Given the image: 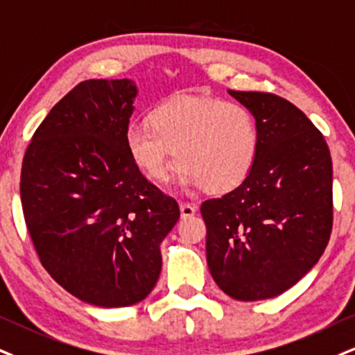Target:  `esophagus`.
<instances>
[{
    "label": "esophagus",
    "instance_id": "obj_1",
    "mask_svg": "<svg viewBox=\"0 0 355 355\" xmlns=\"http://www.w3.org/2000/svg\"><path fill=\"white\" fill-rule=\"evenodd\" d=\"M179 207H181V217L182 218L192 217L196 214V211H198V209H196V205H192L189 202H182L181 205H179Z\"/></svg>",
    "mask_w": 355,
    "mask_h": 355
}]
</instances>
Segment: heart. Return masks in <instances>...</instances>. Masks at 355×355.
<instances>
[{"mask_svg":"<svg viewBox=\"0 0 355 355\" xmlns=\"http://www.w3.org/2000/svg\"><path fill=\"white\" fill-rule=\"evenodd\" d=\"M125 146L151 181H168L178 161L184 184L222 194L250 174L260 133L253 113L242 103L178 95L157 105L150 123L131 121Z\"/></svg>","mask_w":355,"mask_h":355,"instance_id":"heart-1","label":"heart"}]
</instances>
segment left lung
Masks as SVG:
<instances>
[{
	"label": "left lung",
	"mask_w": 355,
	"mask_h": 355,
	"mask_svg": "<svg viewBox=\"0 0 355 355\" xmlns=\"http://www.w3.org/2000/svg\"><path fill=\"white\" fill-rule=\"evenodd\" d=\"M260 133L245 181L207 199L205 252L214 282L239 301L273 298L318 263L332 230V161L322 133L300 108L268 92L229 90Z\"/></svg>",
	"instance_id": "obj_1"
}]
</instances>
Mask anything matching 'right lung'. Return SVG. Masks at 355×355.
<instances>
[{
    "label": "right lung",
    "instance_id": "obj_1",
    "mask_svg": "<svg viewBox=\"0 0 355 355\" xmlns=\"http://www.w3.org/2000/svg\"><path fill=\"white\" fill-rule=\"evenodd\" d=\"M133 80H85L34 131L21 204L47 273L89 304L120 308L150 295L159 243L179 220L176 199L143 176L125 146Z\"/></svg>",
    "mask_w": 355,
    "mask_h": 355
}]
</instances>
